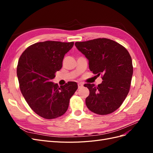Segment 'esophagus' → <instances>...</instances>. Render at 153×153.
<instances>
[{
	"mask_svg": "<svg viewBox=\"0 0 153 153\" xmlns=\"http://www.w3.org/2000/svg\"><path fill=\"white\" fill-rule=\"evenodd\" d=\"M83 86H84V85H83V84H82V83H78V89H80V88H82Z\"/></svg>",
	"mask_w": 153,
	"mask_h": 153,
	"instance_id": "obj_1",
	"label": "esophagus"
}]
</instances>
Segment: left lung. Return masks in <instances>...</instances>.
Wrapping results in <instances>:
<instances>
[{"label":"left lung","mask_w":153,"mask_h":153,"mask_svg":"<svg viewBox=\"0 0 153 153\" xmlns=\"http://www.w3.org/2000/svg\"><path fill=\"white\" fill-rule=\"evenodd\" d=\"M77 49L89 60V69L102 82L84 85L89 90L85 104L91 112L106 115L119 108L128 94L133 68L131 57L123 46L106 38L76 42Z\"/></svg>","instance_id":"obj_1"}]
</instances>
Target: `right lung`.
Returning <instances> with one entry per match:
<instances>
[{"mask_svg":"<svg viewBox=\"0 0 153 153\" xmlns=\"http://www.w3.org/2000/svg\"><path fill=\"white\" fill-rule=\"evenodd\" d=\"M73 45L54 41L36 43L27 48L18 61L16 72L22 94L32 110L45 119H55L65 113L78 89L75 82L60 87L52 82Z\"/></svg>","mask_w":153,"mask_h":153,"instance_id":"right-lung-1","label":"right lung"}]
</instances>
